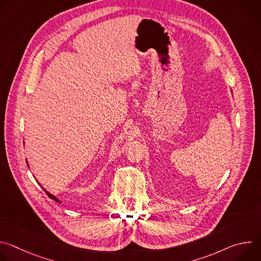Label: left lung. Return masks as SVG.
Wrapping results in <instances>:
<instances>
[{
  "label": "left lung",
  "instance_id": "1",
  "mask_svg": "<svg viewBox=\"0 0 261 261\" xmlns=\"http://www.w3.org/2000/svg\"><path fill=\"white\" fill-rule=\"evenodd\" d=\"M231 93H232V91H231Z\"/></svg>",
  "mask_w": 261,
  "mask_h": 261
}]
</instances>
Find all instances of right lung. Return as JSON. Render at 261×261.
Masks as SVG:
<instances>
[{"mask_svg": "<svg viewBox=\"0 0 261 261\" xmlns=\"http://www.w3.org/2000/svg\"><path fill=\"white\" fill-rule=\"evenodd\" d=\"M23 143H24V141H23ZM27 164H29V163H28V161H27ZM40 186H41V185H40ZM41 188H42V189H43V190L46 192V194H47V195H48V196H49L51 199H54L55 201H57V202H59V203H62V202H61V201H60V200H59V199H58V198H57L55 195H53V194H51V193H49L47 190H45V189L42 187V186H41Z\"/></svg>", "mask_w": 261, "mask_h": 261, "instance_id": "obj_1", "label": "right lung"}]
</instances>
